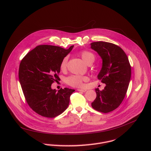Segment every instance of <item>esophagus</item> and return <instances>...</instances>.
I'll list each match as a JSON object with an SVG mask.
<instances>
[{
	"mask_svg": "<svg viewBox=\"0 0 151 151\" xmlns=\"http://www.w3.org/2000/svg\"><path fill=\"white\" fill-rule=\"evenodd\" d=\"M78 91H81V92H85L86 91H87V90H85V89H78Z\"/></svg>",
	"mask_w": 151,
	"mask_h": 151,
	"instance_id": "1",
	"label": "esophagus"
}]
</instances>
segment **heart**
Segmentation results:
<instances>
[{
  "mask_svg": "<svg viewBox=\"0 0 151 151\" xmlns=\"http://www.w3.org/2000/svg\"><path fill=\"white\" fill-rule=\"evenodd\" d=\"M80 55L83 59V60L87 63V64L93 63L95 60V55L93 53L89 51L84 50L80 52ZM68 57L66 56L64 57L63 60H61V62L60 63V68L61 70H64L68 64ZM88 80L87 77L84 76H80V75H71L69 77H68L66 79V83L72 86V87H83V82Z\"/></svg>",
  "mask_w": 151,
  "mask_h": 151,
  "instance_id": "1",
  "label": "heart"
}]
</instances>
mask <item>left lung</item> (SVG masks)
I'll use <instances>...</instances> for the list:
<instances>
[{
  "label": "left lung",
  "mask_w": 151,
  "mask_h": 151,
  "mask_svg": "<svg viewBox=\"0 0 151 151\" xmlns=\"http://www.w3.org/2000/svg\"><path fill=\"white\" fill-rule=\"evenodd\" d=\"M91 48L102 59L97 78L106 84L102 91L95 89L97 97L91 106L99 112L108 113L116 109L125 96L131 78V66L122 49L112 43L94 42Z\"/></svg>",
  "instance_id": "left-lung-1"
}]
</instances>
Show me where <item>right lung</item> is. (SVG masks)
I'll use <instances>...</instances> for the list:
<instances>
[{
    "label": "right lung",
    "mask_w": 151,
    "mask_h": 151,
    "mask_svg": "<svg viewBox=\"0 0 151 151\" xmlns=\"http://www.w3.org/2000/svg\"><path fill=\"white\" fill-rule=\"evenodd\" d=\"M41 45L28 52L21 60L18 77L29 106L37 114L54 118L65 111L75 90L64 88L57 91L51 84L59 77L63 58L72 50Z\"/></svg>",
    "instance_id": "right-lung-1"
}]
</instances>
